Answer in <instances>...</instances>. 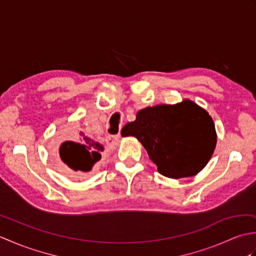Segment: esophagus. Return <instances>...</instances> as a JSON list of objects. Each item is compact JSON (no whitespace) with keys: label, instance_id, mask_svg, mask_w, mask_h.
Instances as JSON below:
<instances>
[{"label":"esophagus","instance_id":"34e87169","mask_svg":"<svg viewBox=\"0 0 256 256\" xmlns=\"http://www.w3.org/2000/svg\"><path fill=\"white\" fill-rule=\"evenodd\" d=\"M120 138H121V135L120 134H116V135H108L106 138V143L108 145H116L118 143Z\"/></svg>","mask_w":256,"mask_h":256}]
</instances>
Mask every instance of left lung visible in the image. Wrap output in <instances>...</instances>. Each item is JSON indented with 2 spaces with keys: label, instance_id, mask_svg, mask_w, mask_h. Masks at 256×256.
Segmentation results:
<instances>
[{
  "label": "left lung",
  "instance_id": "8db88e82",
  "mask_svg": "<svg viewBox=\"0 0 256 256\" xmlns=\"http://www.w3.org/2000/svg\"><path fill=\"white\" fill-rule=\"evenodd\" d=\"M136 138L160 174L170 178L194 176L208 164L216 144L214 123L192 101L148 106L122 130Z\"/></svg>",
  "mask_w": 256,
  "mask_h": 256
}]
</instances>
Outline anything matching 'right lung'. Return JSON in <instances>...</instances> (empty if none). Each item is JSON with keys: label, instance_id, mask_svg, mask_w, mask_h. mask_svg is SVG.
I'll return each instance as SVG.
<instances>
[{"label": "right lung", "instance_id": "right-lung-1", "mask_svg": "<svg viewBox=\"0 0 256 256\" xmlns=\"http://www.w3.org/2000/svg\"><path fill=\"white\" fill-rule=\"evenodd\" d=\"M79 140H67L59 148L56 155L62 172L74 178L90 175L99 164L104 148L96 140L81 133Z\"/></svg>", "mask_w": 256, "mask_h": 256}]
</instances>
